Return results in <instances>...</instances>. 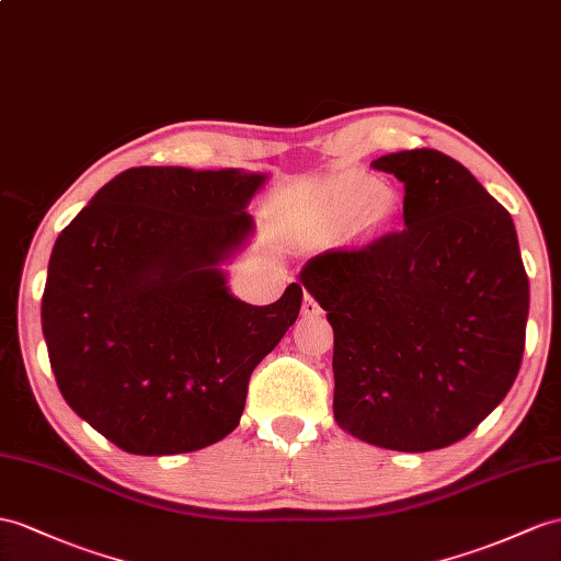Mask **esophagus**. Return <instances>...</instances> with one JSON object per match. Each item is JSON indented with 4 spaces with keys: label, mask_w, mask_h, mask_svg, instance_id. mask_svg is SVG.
Listing matches in <instances>:
<instances>
[{
    "label": "esophagus",
    "mask_w": 561,
    "mask_h": 561,
    "mask_svg": "<svg viewBox=\"0 0 561 561\" xmlns=\"http://www.w3.org/2000/svg\"><path fill=\"white\" fill-rule=\"evenodd\" d=\"M302 313L305 317H319L321 313V305L313 299V295L305 293V302H302Z\"/></svg>",
    "instance_id": "obj_1"
}]
</instances>
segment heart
Here are the masks:
<instances>
[{
  "label": "heart",
  "instance_id": "1",
  "mask_svg": "<svg viewBox=\"0 0 561 561\" xmlns=\"http://www.w3.org/2000/svg\"><path fill=\"white\" fill-rule=\"evenodd\" d=\"M366 207V218L371 224H386L394 214V197L386 190H380V183L374 178H345L337 185L335 197L331 202L333 216H352Z\"/></svg>",
  "mask_w": 561,
  "mask_h": 561
}]
</instances>
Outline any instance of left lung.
<instances>
[{"mask_svg": "<svg viewBox=\"0 0 561 561\" xmlns=\"http://www.w3.org/2000/svg\"><path fill=\"white\" fill-rule=\"evenodd\" d=\"M404 226L309 259L299 280L333 325V414L368 445L431 453L504 400L526 345L528 276L510 211L459 161L407 149Z\"/></svg>", "mask_w": 561, "mask_h": 561, "instance_id": "obj_1", "label": "left lung"}]
</instances>
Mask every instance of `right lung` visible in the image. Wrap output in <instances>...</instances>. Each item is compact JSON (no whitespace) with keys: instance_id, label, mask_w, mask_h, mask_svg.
Masks as SVG:
<instances>
[{"instance_id":"right-lung-1","label":"right lung","mask_w":561,"mask_h":561,"mask_svg":"<svg viewBox=\"0 0 561 561\" xmlns=\"http://www.w3.org/2000/svg\"><path fill=\"white\" fill-rule=\"evenodd\" d=\"M264 173H118L54 242L43 333L64 400L130 455H183L240 423L250 376L302 307L233 297L218 268L254 230Z\"/></svg>"}]
</instances>
